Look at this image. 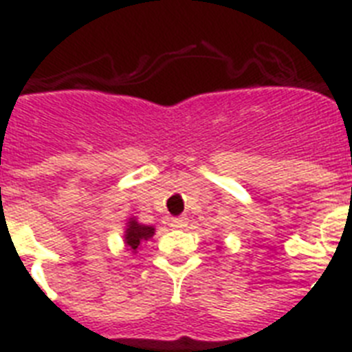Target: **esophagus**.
Instances as JSON below:
<instances>
[{"label":"esophagus","mask_w":352,"mask_h":352,"mask_svg":"<svg viewBox=\"0 0 352 352\" xmlns=\"http://www.w3.org/2000/svg\"><path fill=\"white\" fill-rule=\"evenodd\" d=\"M188 224V221H186L184 217H177V219H171L170 226L173 228V230H181V228H184V226Z\"/></svg>","instance_id":"esophagus-1"}]
</instances>
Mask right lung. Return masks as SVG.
Listing matches in <instances>:
<instances>
[{"label":"right lung","instance_id":"1","mask_svg":"<svg viewBox=\"0 0 352 352\" xmlns=\"http://www.w3.org/2000/svg\"><path fill=\"white\" fill-rule=\"evenodd\" d=\"M155 235V228L153 226L141 224L135 217H130L126 221V228H124V244H126L128 251H131L133 255L139 250V245L142 242H148L151 236Z\"/></svg>","mask_w":352,"mask_h":352}]
</instances>
